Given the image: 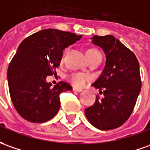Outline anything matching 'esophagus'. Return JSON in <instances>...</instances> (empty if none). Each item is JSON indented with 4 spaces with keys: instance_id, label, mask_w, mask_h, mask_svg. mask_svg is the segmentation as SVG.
I'll return each mask as SVG.
<instances>
[{
    "instance_id": "obj_1",
    "label": "esophagus",
    "mask_w": 150,
    "mask_h": 150,
    "mask_svg": "<svg viewBox=\"0 0 150 150\" xmlns=\"http://www.w3.org/2000/svg\"><path fill=\"white\" fill-rule=\"evenodd\" d=\"M73 91H75V92H82L83 89L82 88H73Z\"/></svg>"
}]
</instances>
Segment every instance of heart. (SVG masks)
I'll list each match as a JSON object with an SVG mask.
<instances>
[{
  "mask_svg": "<svg viewBox=\"0 0 150 150\" xmlns=\"http://www.w3.org/2000/svg\"><path fill=\"white\" fill-rule=\"evenodd\" d=\"M98 52V51H97L96 49H88L86 51V54L93 53V52ZM69 79L75 86L82 87L88 81V75L83 74V73H74L70 75Z\"/></svg>",
  "mask_w": 150,
  "mask_h": 150,
  "instance_id": "1",
  "label": "heart"
}]
</instances>
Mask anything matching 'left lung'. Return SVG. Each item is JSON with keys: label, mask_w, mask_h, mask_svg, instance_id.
I'll list each match as a JSON object with an SVG mask.
<instances>
[{"label": "left lung", "mask_w": 150, "mask_h": 150, "mask_svg": "<svg viewBox=\"0 0 150 150\" xmlns=\"http://www.w3.org/2000/svg\"><path fill=\"white\" fill-rule=\"evenodd\" d=\"M92 43L104 52L106 63L92 86L103 93L84 110L88 121L99 130L124 124L134 109L141 88L139 65L135 54L112 35L93 36Z\"/></svg>", "instance_id": "left-lung-1"}]
</instances>
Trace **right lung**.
<instances>
[{
	"mask_svg": "<svg viewBox=\"0 0 150 150\" xmlns=\"http://www.w3.org/2000/svg\"><path fill=\"white\" fill-rule=\"evenodd\" d=\"M82 38L70 32L47 28L26 38L8 67L7 79L15 110L28 122H47L60 109V93L72 89L70 84L47 82L59 67L63 50Z\"/></svg>",
	"mask_w": 150,
	"mask_h": 150,
	"instance_id": "obj_1",
	"label": "right lung"
}]
</instances>
